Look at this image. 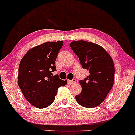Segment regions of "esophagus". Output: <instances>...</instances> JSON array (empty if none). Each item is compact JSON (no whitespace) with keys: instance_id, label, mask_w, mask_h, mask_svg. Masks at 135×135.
Instances as JSON below:
<instances>
[{"instance_id":"obj_1","label":"esophagus","mask_w":135,"mask_h":135,"mask_svg":"<svg viewBox=\"0 0 135 135\" xmlns=\"http://www.w3.org/2000/svg\"><path fill=\"white\" fill-rule=\"evenodd\" d=\"M68 84H75V83L76 82V80H75V79H73V80H69V79H68Z\"/></svg>"}]
</instances>
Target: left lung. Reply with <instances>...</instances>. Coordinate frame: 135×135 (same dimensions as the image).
Wrapping results in <instances>:
<instances>
[{
    "mask_svg": "<svg viewBox=\"0 0 135 135\" xmlns=\"http://www.w3.org/2000/svg\"><path fill=\"white\" fill-rule=\"evenodd\" d=\"M70 46L83 68L90 73L79 82L82 90L75 96V99L85 108H95L104 101L114 85L113 60L104 48L93 42L77 40Z\"/></svg>",
    "mask_w": 135,
    "mask_h": 135,
    "instance_id": "1",
    "label": "left lung"
}]
</instances>
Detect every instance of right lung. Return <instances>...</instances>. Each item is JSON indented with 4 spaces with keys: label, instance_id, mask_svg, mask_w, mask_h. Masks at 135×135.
<instances>
[{
    "label": "right lung",
    "instance_id": "obj_1",
    "mask_svg": "<svg viewBox=\"0 0 135 135\" xmlns=\"http://www.w3.org/2000/svg\"><path fill=\"white\" fill-rule=\"evenodd\" d=\"M62 45V41L46 42L29 50L20 61L18 84L26 99L37 108L52 104L58 88L67 84V80L52 74Z\"/></svg>",
    "mask_w": 135,
    "mask_h": 135
}]
</instances>
